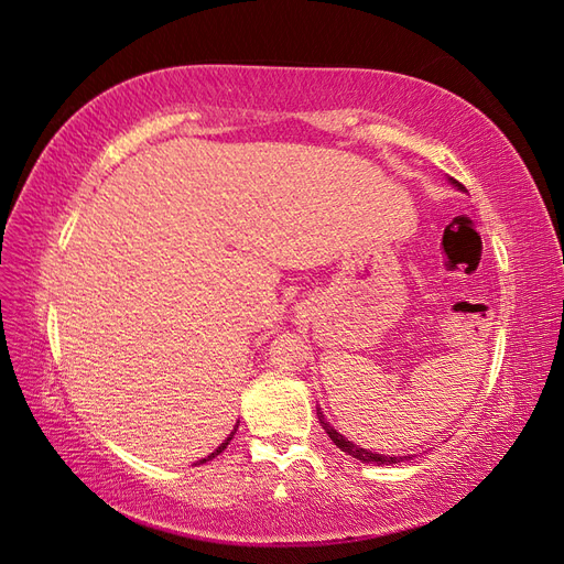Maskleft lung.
I'll use <instances>...</instances> for the list:
<instances>
[{"label": "left lung", "instance_id": "1", "mask_svg": "<svg viewBox=\"0 0 564 564\" xmlns=\"http://www.w3.org/2000/svg\"><path fill=\"white\" fill-rule=\"evenodd\" d=\"M449 183L454 185V187H458V191H464V185H460L458 181H454V178H449ZM317 419H319V423H322V429L327 431V435L332 437V442L334 445L340 449V452H346V454H350L352 458H357V460H362V464H377V466H390V464H400V460H406L409 456H388V454H377V452H369V449H362L360 445H352V442L348 440V437H344L340 433H336V429L334 425H329V421L324 419V412L322 409L317 406Z\"/></svg>", "mask_w": 564, "mask_h": 564}]
</instances>
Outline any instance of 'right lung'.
Instances as JSON below:
<instances>
[{"label":"right lung","instance_id":"right-lung-1","mask_svg":"<svg viewBox=\"0 0 564 564\" xmlns=\"http://www.w3.org/2000/svg\"><path fill=\"white\" fill-rule=\"evenodd\" d=\"M237 423H240V421H237ZM235 431H237V425H235ZM235 431H232V433H230V435H228V437H226V440H224V442H220V445H218V449H214V452H212V454H209V456H207V458H202V460H197V464H195V466H199V464H207V460H212V458H214V456H218V454H220V452H224V449H226V447H228V445H230V440H232V435H235Z\"/></svg>","mask_w":564,"mask_h":564}]
</instances>
